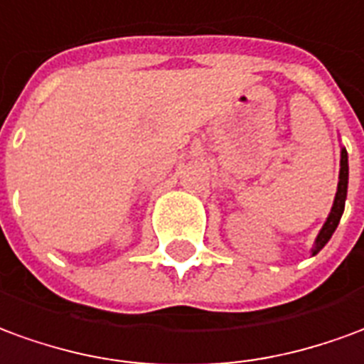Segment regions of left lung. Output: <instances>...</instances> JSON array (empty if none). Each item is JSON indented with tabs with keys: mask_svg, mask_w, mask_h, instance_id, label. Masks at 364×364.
<instances>
[{
	"mask_svg": "<svg viewBox=\"0 0 364 364\" xmlns=\"http://www.w3.org/2000/svg\"><path fill=\"white\" fill-rule=\"evenodd\" d=\"M347 184H349V161H347V151L341 149V168H339V184H337V194H335L333 208L327 215L323 228L319 231L318 239H316V245L311 249V255H318L323 247L327 245V241L331 239V235L335 233V229L339 225V219L343 215V210H345V200H347Z\"/></svg>",
	"mask_w": 364,
	"mask_h": 364,
	"instance_id": "8db88e82",
	"label": "left lung"
}]
</instances>
